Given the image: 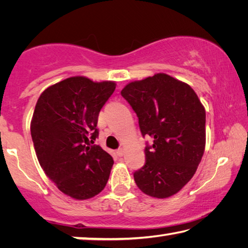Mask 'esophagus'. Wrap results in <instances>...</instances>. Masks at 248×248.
Returning <instances> with one entry per match:
<instances>
[{
    "mask_svg": "<svg viewBox=\"0 0 248 248\" xmlns=\"http://www.w3.org/2000/svg\"><path fill=\"white\" fill-rule=\"evenodd\" d=\"M116 153H117V155H118V156H123V155L124 154V149L120 148V149H118V150L116 151Z\"/></svg>",
    "mask_w": 248,
    "mask_h": 248,
    "instance_id": "obj_1",
    "label": "esophagus"
}]
</instances>
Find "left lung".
<instances>
[{"label":"left lung","instance_id":"1","mask_svg":"<svg viewBox=\"0 0 248 248\" xmlns=\"http://www.w3.org/2000/svg\"><path fill=\"white\" fill-rule=\"evenodd\" d=\"M121 95L139 118L145 164L133 174L145 195L164 199L182 189L195 175L205 148V110L187 83L156 73L125 85Z\"/></svg>","mask_w":248,"mask_h":248}]
</instances>
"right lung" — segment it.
Returning a JSON list of instances; mask_svg holds the SVG:
<instances>
[{
    "label": "right lung",
    "mask_w": 248,
    "mask_h": 248,
    "mask_svg": "<svg viewBox=\"0 0 248 248\" xmlns=\"http://www.w3.org/2000/svg\"><path fill=\"white\" fill-rule=\"evenodd\" d=\"M115 89L114 81L71 77L37 100L31 123L37 158L58 189L73 199L93 198L108 182L114 159L93 143L99 111Z\"/></svg>",
    "instance_id": "obj_1"
}]
</instances>
